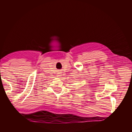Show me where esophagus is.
<instances>
[{
  "label": "esophagus",
  "mask_w": 132,
  "mask_h": 132,
  "mask_svg": "<svg viewBox=\"0 0 132 132\" xmlns=\"http://www.w3.org/2000/svg\"><path fill=\"white\" fill-rule=\"evenodd\" d=\"M62 72H59V73H58V75H59V76H61V75H62Z\"/></svg>",
  "instance_id": "obj_1"
}]
</instances>
